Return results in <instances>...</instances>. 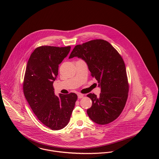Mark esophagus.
I'll list each match as a JSON object with an SVG mask.
<instances>
[{
    "label": "esophagus",
    "mask_w": 159,
    "mask_h": 159,
    "mask_svg": "<svg viewBox=\"0 0 159 159\" xmlns=\"http://www.w3.org/2000/svg\"><path fill=\"white\" fill-rule=\"evenodd\" d=\"M83 97H84V95H83V93H79L78 94V98H83Z\"/></svg>",
    "instance_id": "obj_1"
}]
</instances>
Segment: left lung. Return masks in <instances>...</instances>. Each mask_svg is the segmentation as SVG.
Returning a JSON list of instances; mask_svg holds the SVG:
<instances>
[{"label":"left lung","instance_id":"8db88e82","mask_svg":"<svg viewBox=\"0 0 159 159\" xmlns=\"http://www.w3.org/2000/svg\"><path fill=\"white\" fill-rule=\"evenodd\" d=\"M78 57L88 64L101 88L98 97L89 93L92 105L87 113L94 122L105 125L116 119L125 105L129 85L122 57L109 42L96 39L75 46L69 58Z\"/></svg>","mask_w":159,"mask_h":159}]
</instances>
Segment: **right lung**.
Masks as SVG:
<instances>
[{"mask_svg": "<svg viewBox=\"0 0 159 159\" xmlns=\"http://www.w3.org/2000/svg\"><path fill=\"white\" fill-rule=\"evenodd\" d=\"M70 48V46L37 48L29 57L24 75L23 92L28 103L39 120L53 130L68 124L78 98L72 92L56 96L53 88L59 65Z\"/></svg>", "mask_w": 159, "mask_h": 159, "instance_id": "add662e5", "label": "right lung"}]
</instances>
